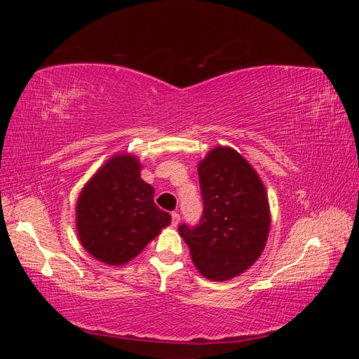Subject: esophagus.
Here are the masks:
<instances>
[{
	"label": "esophagus",
	"mask_w": 359,
	"mask_h": 359,
	"mask_svg": "<svg viewBox=\"0 0 359 359\" xmlns=\"http://www.w3.org/2000/svg\"><path fill=\"white\" fill-rule=\"evenodd\" d=\"M180 220H181L180 214H178L177 211H173V212H172V226H173V227H177V226H178V223H180Z\"/></svg>",
	"instance_id": "obj_1"
}]
</instances>
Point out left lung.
<instances>
[{
  "label": "left lung",
  "instance_id": "left-lung-1",
  "mask_svg": "<svg viewBox=\"0 0 359 359\" xmlns=\"http://www.w3.org/2000/svg\"><path fill=\"white\" fill-rule=\"evenodd\" d=\"M202 217L180 224L201 274L224 281L259 259L269 231V206L262 181L235 149L219 147L199 163Z\"/></svg>",
  "mask_w": 359,
  "mask_h": 359
}]
</instances>
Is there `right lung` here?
I'll return each mask as SVG.
<instances>
[{"label": "right lung", "instance_id": "right-lung-1", "mask_svg": "<svg viewBox=\"0 0 359 359\" xmlns=\"http://www.w3.org/2000/svg\"><path fill=\"white\" fill-rule=\"evenodd\" d=\"M170 215L154 203V189L140 180L133 156H115L83 187L76 226L82 245L95 259L123 265L153 241Z\"/></svg>", "mask_w": 359, "mask_h": 359}]
</instances>
